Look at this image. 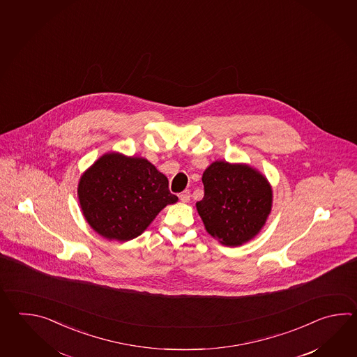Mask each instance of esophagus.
I'll use <instances>...</instances> for the list:
<instances>
[{
    "label": "esophagus",
    "instance_id": "34e87169",
    "mask_svg": "<svg viewBox=\"0 0 357 357\" xmlns=\"http://www.w3.org/2000/svg\"><path fill=\"white\" fill-rule=\"evenodd\" d=\"M190 190H185V191H182L181 194H180V200H181L182 203H188L190 200Z\"/></svg>",
    "mask_w": 357,
    "mask_h": 357
}]
</instances>
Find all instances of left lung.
<instances>
[{"instance_id": "8db88e82", "label": "left lung", "mask_w": 357, "mask_h": 357, "mask_svg": "<svg viewBox=\"0 0 357 357\" xmlns=\"http://www.w3.org/2000/svg\"><path fill=\"white\" fill-rule=\"evenodd\" d=\"M202 181L204 197L197 209L209 235L226 246H240L258 235L272 211L266 177L248 165L215 160Z\"/></svg>"}]
</instances>
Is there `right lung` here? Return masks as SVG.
I'll return each instance as SVG.
<instances>
[{
  "mask_svg": "<svg viewBox=\"0 0 357 357\" xmlns=\"http://www.w3.org/2000/svg\"><path fill=\"white\" fill-rule=\"evenodd\" d=\"M79 203L86 222L107 240L129 241L178 200L149 160L106 153L80 177Z\"/></svg>",
  "mask_w": 357,
  "mask_h": 357,
  "instance_id": "obj_1",
  "label": "right lung"
}]
</instances>
